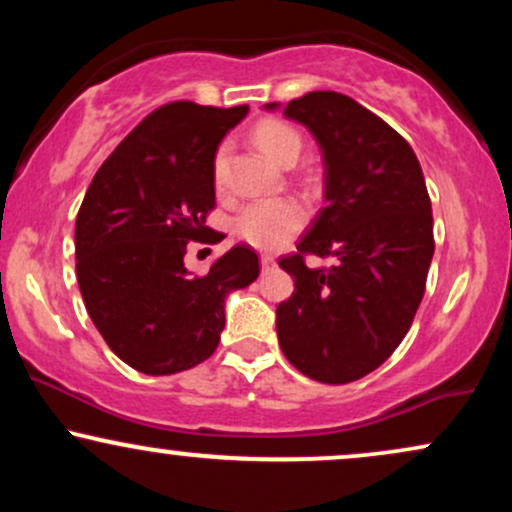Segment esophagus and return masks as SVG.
I'll use <instances>...</instances> for the list:
<instances>
[{"label":"esophagus","instance_id":"1","mask_svg":"<svg viewBox=\"0 0 512 512\" xmlns=\"http://www.w3.org/2000/svg\"><path fill=\"white\" fill-rule=\"evenodd\" d=\"M262 272H269V269H274L276 267V260L272 255H262Z\"/></svg>","mask_w":512,"mask_h":512}]
</instances>
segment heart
I'll use <instances>...</instances> for the list:
<instances>
[{"mask_svg":"<svg viewBox=\"0 0 512 512\" xmlns=\"http://www.w3.org/2000/svg\"><path fill=\"white\" fill-rule=\"evenodd\" d=\"M255 144L262 154L284 166L289 158L301 154V134L281 120H264L255 127ZM226 173V151H219L214 158V182L221 187ZM305 211L296 199L274 197L260 199L245 207L233 221V228L245 243L257 250H276L291 236L301 231Z\"/></svg>","mask_w":512,"mask_h":512,"instance_id":"1","label":"heart"}]
</instances>
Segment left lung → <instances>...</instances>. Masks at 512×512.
<instances>
[{"instance_id":"obj_1","label":"left lung","mask_w":512,"mask_h":512,"mask_svg":"<svg viewBox=\"0 0 512 512\" xmlns=\"http://www.w3.org/2000/svg\"><path fill=\"white\" fill-rule=\"evenodd\" d=\"M284 115L320 146L325 207L279 260L296 289L276 308V334L291 366L344 385L383 366L409 332L436 248L431 199L411 146L354 98L310 91ZM305 254L335 262L310 270Z\"/></svg>"}]
</instances>
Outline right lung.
<instances>
[{"mask_svg": "<svg viewBox=\"0 0 512 512\" xmlns=\"http://www.w3.org/2000/svg\"><path fill=\"white\" fill-rule=\"evenodd\" d=\"M248 110L161 105L88 185L74 231L76 279L105 344L139 373L173 375L207 361L226 325V296L260 274L250 245L228 250L204 276L182 260L187 243L209 231L216 151Z\"/></svg>", "mask_w": 512, "mask_h": 512, "instance_id": "obj_1", "label": "right lung"}]
</instances>
